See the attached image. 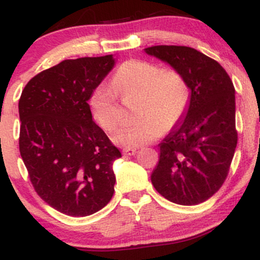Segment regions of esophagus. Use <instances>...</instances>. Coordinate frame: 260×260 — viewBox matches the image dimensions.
<instances>
[{"label":"esophagus","mask_w":260,"mask_h":260,"mask_svg":"<svg viewBox=\"0 0 260 260\" xmlns=\"http://www.w3.org/2000/svg\"><path fill=\"white\" fill-rule=\"evenodd\" d=\"M137 153L136 148H124L123 149V154L124 155H134Z\"/></svg>","instance_id":"esophagus-1"}]
</instances>
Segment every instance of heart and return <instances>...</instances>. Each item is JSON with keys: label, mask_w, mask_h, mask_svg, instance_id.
<instances>
[{"label": "heart", "mask_w": 260, "mask_h": 260, "mask_svg": "<svg viewBox=\"0 0 260 260\" xmlns=\"http://www.w3.org/2000/svg\"><path fill=\"white\" fill-rule=\"evenodd\" d=\"M111 85L99 84L91 91L89 106L96 123L111 133L120 126L122 111L118 95H138L136 117L129 126L122 127L112 140L120 147L138 148L172 129L186 112L189 86L186 78L174 68L161 70L157 64L142 59H129L120 66Z\"/></svg>", "instance_id": "b5f03b06"}]
</instances>
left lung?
<instances>
[{"label": "left lung", "instance_id": "left-lung-1", "mask_svg": "<svg viewBox=\"0 0 260 260\" xmlns=\"http://www.w3.org/2000/svg\"><path fill=\"white\" fill-rule=\"evenodd\" d=\"M145 52L177 70L190 89L186 116L160 143L151 183L170 202L199 204L229 175L238 139L235 86L219 62L192 47L157 45Z\"/></svg>", "mask_w": 260, "mask_h": 260}]
</instances>
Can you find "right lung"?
Segmentation results:
<instances>
[{
	"label": "right lung",
	"mask_w": 260,
	"mask_h": 260,
	"mask_svg": "<svg viewBox=\"0 0 260 260\" xmlns=\"http://www.w3.org/2000/svg\"><path fill=\"white\" fill-rule=\"evenodd\" d=\"M112 55L64 59L29 80L19 104V151L35 192L70 216L111 201L121 151L92 121L88 100L112 70Z\"/></svg>",
	"instance_id": "add662e5"
}]
</instances>
